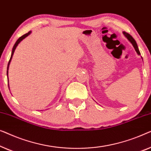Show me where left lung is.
I'll list each match as a JSON object with an SVG mask.
<instances>
[{
  "instance_id": "1",
  "label": "left lung",
  "mask_w": 151,
  "mask_h": 151,
  "mask_svg": "<svg viewBox=\"0 0 151 151\" xmlns=\"http://www.w3.org/2000/svg\"><path fill=\"white\" fill-rule=\"evenodd\" d=\"M123 34H124L125 37H126L127 39H128L129 41L130 42L131 44H132V45L133 46V47H134L135 51L137 52V53L138 54V55H140V52H139V50L138 49V46H137V44L136 43V42H135V40L133 39L132 36H131V35H129V33L124 32H124H123Z\"/></svg>"
}]
</instances>
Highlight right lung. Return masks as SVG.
Returning <instances> with one entry per match:
<instances>
[{"label":"right lung","mask_w":151,"mask_h":151,"mask_svg":"<svg viewBox=\"0 0 151 151\" xmlns=\"http://www.w3.org/2000/svg\"><path fill=\"white\" fill-rule=\"evenodd\" d=\"M31 33V31H29V32L27 33L24 34V35H23L22 36H21L20 37H19V38H18V40H17L16 43H15L14 46V47H13L12 51V55H11V57H10V59H9V63H8V65H7V76H8V69H9V66L10 62H11L12 59V57H13V55H14V51H15V50H16V47H17V46L18 45V44L20 43V42L21 41H22V40H24L25 37H27V36L30 35ZM8 86H9V85H8Z\"/></svg>","instance_id":"1"}]
</instances>
